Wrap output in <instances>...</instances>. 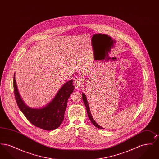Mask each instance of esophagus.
Instances as JSON below:
<instances>
[{
    "instance_id": "obj_1",
    "label": "esophagus",
    "mask_w": 159,
    "mask_h": 159,
    "mask_svg": "<svg viewBox=\"0 0 159 159\" xmlns=\"http://www.w3.org/2000/svg\"><path fill=\"white\" fill-rule=\"evenodd\" d=\"M82 84V80L80 77H77L75 79L74 81V85L75 86V88L77 89H79L80 88L81 85Z\"/></svg>"
}]
</instances>
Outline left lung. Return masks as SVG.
I'll list each match as a JSON object with an SVG mask.
<instances>
[{
	"label": "left lung",
	"mask_w": 159,
	"mask_h": 159,
	"mask_svg": "<svg viewBox=\"0 0 159 159\" xmlns=\"http://www.w3.org/2000/svg\"><path fill=\"white\" fill-rule=\"evenodd\" d=\"M82 98H83V102H84V104L85 107H86V111H87V113H88V117H89V119H90L91 122L92 123V124H93L95 127H97V128H98V129H105L103 128L102 127L100 126L94 120L93 118L92 117V114H91V111H90V108H89V104H88V100H87L86 97V95H85V94H84V93H82Z\"/></svg>",
	"instance_id": "obj_1"
}]
</instances>
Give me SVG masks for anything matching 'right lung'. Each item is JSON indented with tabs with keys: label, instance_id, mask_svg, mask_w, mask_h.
Instances as JSON below:
<instances>
[{
	"label": "right lung",
	"instance_id": "1",
	"mask_svg": "<svg viewBox=\"0 0 159 159\" xmlns=\"http://www.w3.org/2000/svg\"><path fill=\"white\" fill-rule=\"evenodd\" d=\"M14 89L15 99L20 110L28 120L35 126L45 130L58 128L64 120L67 101L75 89L73 80L64 83L52 100L41 108H31L26 105L18 90L14 76Z\"/></svg>",
	"mask_w": 159,
	"mask_h": 159
}]
</instances>
